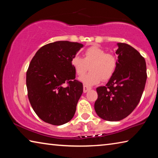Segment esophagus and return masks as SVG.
<instances>
[{"label":"esophagus","instance_id":"1","mask_svg":"<svg viewBox=\"0 0 158 158\" xmlns=\"http://www.w3.org/2000/svg\"><path fill=\"white\" fill-rule=\"evenodd\" d=\"M90 89H91V88L90 87H88V86H86V85H84V93H86L89 91V90H90Z\"/></svg>","mask_w":158,"mask_h":158}]
</instances>
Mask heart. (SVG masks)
<instances>
[{
    "label": "heart",
    "mask_w": 158,
    "mask_h": 158,
    "mask_svg": "<svg viewBox=\"0 0 158 158\" xmlns=\"http://www.w3.org/2000/svg\"><path fill=\"white\" fill-rule=\"evenodd\" d=\"M71 65L79 77L82 76L90 66V73L81 77L79 81L91 86L98 84L102 79L105 81L110 79L116 72L118 61L114 55L106 53L100 47L93 46L84 51V58L78 55L74 56Z\"/></svg>",
    "instance_id": "obj_1"
}]
</instances>
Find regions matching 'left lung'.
Masks as SVG:
<instances>
[{
    "mask_svg": "<svg viewBox=\"0 0 158 158\" xmlns=\"http://www.w3.org/2000/svg\"><path fill=\"white\" fill-rule=\"evenodd\" d=\"M118 65L105 86L96 89L95 110L105 121H118L132 113L139 102L147 79L146 64L138 51L117 43Z\"/></svg>",
    "mask_w": 158,
    "mask_h": 158,
    "instance_id": "8db88e82",
    "label": "left lung"
}]
</instances>
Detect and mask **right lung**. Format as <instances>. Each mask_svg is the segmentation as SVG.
Instances as JSON below:
<instances>
[{
  "instance_id": "1",
  "label": "right lung",
  "mask_w": 158,
  "mask_h": 158,
  "mask_svg": "<svg viewBox=\"0 0 158 158\" xmlns=\"http://www.w3.org/2000/svg\"><path fill=\"white\" fill-rule=\"evenodd\" d=\"M83 47L78 42H52L42 47L31 61L26 73L28 100L37 116L47 123L63 125L75 114L83 84L74 79L71 60Z\"/></svg>"
}]
</instances>
